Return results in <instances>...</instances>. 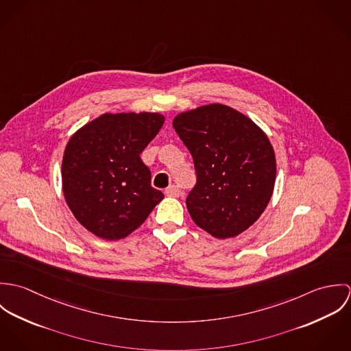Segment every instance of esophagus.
<instances>
[{"label":"esophagus","instance_id":"esophagus-1","mask_svg":"<svg viewBox=\"0 0 351 351\" xmlns=\"http://www.w3.org/2000/svg\"><path fill=\"white\" fill-rule=\"evenodd\" d=\"M165 195L169 196V197H178V196L181 195V191H180L178 186L171 185V186H169V188L165 191Z\"/></svg>","mask_w":351,"mask_h":351}]
</instances>
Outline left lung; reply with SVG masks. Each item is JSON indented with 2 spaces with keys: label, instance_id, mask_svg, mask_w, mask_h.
Returning a JSON list of instances; mask_svg holds the SVG:
<instances>
[{
  "label": "left lung",
  "instance_id": "obj_1",
  "mask_svg": "<svg viewBox=\"0 0 351 351\" xmlns=\"http://www.w3.org/2000/svg\"><path fill=\"white\" fill-rule=\"evenodd\" d=\"M173 127L191 151L197 184L186 199L192 220L216 239L235 238L266 209L276 184V154L242 112L208 104L178 113Z\"/></svg>",
  "mask_w": 351,
  "mask_h": 351
}]
</instances>
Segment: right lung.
I'll use <instances>...</instances> for the list:
<instances>
[{"instance_id": "add662e5", "label": "right lung", "mask_w": 351, "mask_h": 351, "mask_svg": "<svg viewBox=\"0 0 351 351\" xmlns=\"http://www.w3.org/2000/svg\"><path fill=\"white\" fill-rule=\"evenodd\" d=\"M156 112L104 113L69 139L62 191L74 217L105 241L127 238L165 197L141 154L162 128Z\"/></svg>"}]
</instances>
